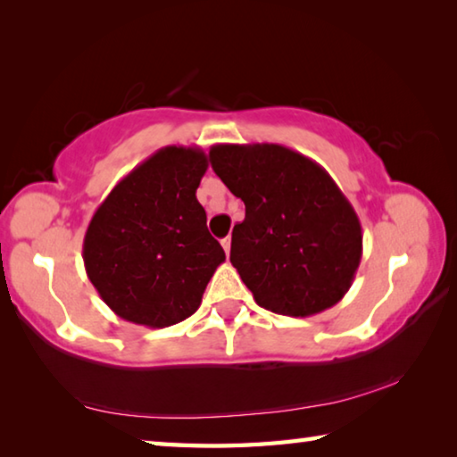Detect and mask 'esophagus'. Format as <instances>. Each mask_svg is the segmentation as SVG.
<instances>
[{
  "label": "esophagus",
  "mask_w": 457,
  "mask_h": 457,
  "mask_svg": "<svg viewBox=\"0 0 457 457\" xmlns=\"http://www.w3.org/2000/svg\"><path fill=\"white\" fill-rule=\"evenodd\" d=\"M221 245H223V250H226V253L229 256V247H231V237L228 236V237H223L221 239Z\"/></svg>",
  "instance_id": "1"
}]
</instances>
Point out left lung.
Returning <instances> with one entry per match:
<instances>
[{
    "label": "left lung",
    "mask_w": 457,
    "mask_h": 457,
    "mask_svg": "<svg viewBox=\"0 0 457 457\" xmlns=\"http://www.w3.org/2000/svg\"><path fill=\"white\" fill-rule=\"evenodd\" d=\"M215 175L244 201L229 262L266 311L312 316L349 292L362 229L349 199L316 163L274 143L213 145Z\"/></svg>",
    "instance_id": "left-lung-1"
}]
</instances>
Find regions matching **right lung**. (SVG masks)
I'll return each instance as SVG.
<instances>
[{"label": "right lung", "instance_id": "right-lung-1", "mask_svg": "<svg viewBox=\"0 0 457 457\" xmlns=\"http://www.w3.org/2000/svg\"><path fill=\"white\" fill-rule=\"evenodd\" d=\"M207 165L199 146H163L122 177L92 215L84 268L120 319L163 328L199 308L226 260L195 197Z\"/></svg>", "mask_w": 457, "mask_h": 457}]
</instances>
